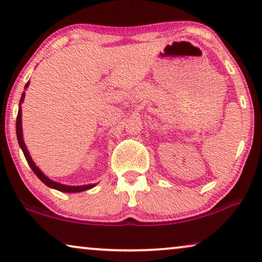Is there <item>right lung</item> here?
<instances>
[{
  "mask_svg": "<svg viewBox=\"0 0 262 262\" xmlns=\"http://www.w3.org/2000/svg\"><path fill=\"white\" fill-rule=\"evenodd\" d=\"M28 86V84L26 85V87ZM24 98H25V93L22 94L21 99H20V105L22 101H24ZM16 136H17V140H18V144H20L22 151H24V155L26 159H27L28 164L32 170L34 171V173L40 178L41 181L43 182L45 184L47 185L49 188H53V189H56V190L59 191H65V192H80V191H84L87 190V189H91L92 187H94L93 184H90V185H80V187H71V185H63V184H60L58 182H54V181H51L49 178H47V176H45L42 172L40 171V169L37 168V166L34 164V162L32 161V157L29 156L28 151H27V147L25 145V142H24V138H22V124H21V107L18 108V113H17V118H16Z\"/></svg>",
  "mask_w": 262,
  "mask_h": 262,
  "instance_id": "right-lung-1",
  "label": "right lung"
}]
</instances>
